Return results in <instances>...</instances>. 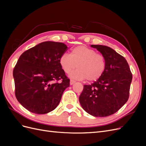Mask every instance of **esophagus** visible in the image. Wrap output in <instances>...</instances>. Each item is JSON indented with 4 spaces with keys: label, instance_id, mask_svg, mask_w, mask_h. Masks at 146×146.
I'll return each mask as SVG.
<instances>
[{
    "label": "esophagus",
    "instance_id": "obj_1",
    "mask_svg": "<svg viewBox=\"0 0 146 146\" xmlns=\"http://www.w3.org/2000/svg\"><path fill=\"white\" fill-rule=\"evenodd\" d=\"M75 83H76V82H75V81L73 80H70V85H72L73 84H74Z\"/></svg>",
    "mask_w": 146,
    "mask_h": 146
}]
</instances>
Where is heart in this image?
I'll return each instance as SVG.
<instances>
[{
  "label": "heart",
  "instance_id": "obj_1",
  "mask_svg": "<svg viewBox=\"0 0 146 146\" xmlns=\"http://www.w3.org/2000/svg\"><path fill=\"white\" fill-rule=\"evenodd\" d=\"M59 63L66 74H69L76 67L78 68L70 74V78L76 80L87 78L89 82L98 80L106 69L104 56L85 46L72 48L70 54L64 53L61 55Z\"/></svg>",
  "mask_w": 146,
  "mask_h": 146
}]
</instances>
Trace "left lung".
Listing matches in <instances>:
<instances>
[{
    "instance_id": "obj_1",
    "label": "left lung",
    "mask_w": 146,
    "mask_h": 146,
    "mask_svg": "<svg viewBox=\"0 0 146 146\" xmlns=\"http://www.w3.org/2000/svg\"><path fill=\"white\" fill-rule=\"evenodd\" d=\"M91 47L104 56L106 69L98 80L84 85L79 102L91 115L108 116L117 112L129 99L132 74L124 57L113 48L103 45Z\"/></svg>"
}]
</instances>
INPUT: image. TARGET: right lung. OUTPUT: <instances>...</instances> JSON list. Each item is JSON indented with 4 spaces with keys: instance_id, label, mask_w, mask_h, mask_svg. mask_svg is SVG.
Wrapping results in <instances>:
<instances>
[{
    "instance_id": "1",
    "label": "right lung",
    "mask_w": 146,
    "mask_h": 146,
    "mask_svg": "<svg viewBox=\"0 0 146 146\" xmlns=\"http://www.w3.org/2000/svg\"><path fill=\"white\" fill-rule=\"evenodd\" d=\"M67 48L62 42L45 41L20 56L13 73L15 95L30 112L42 114L53 111L69 86L70 80L59 63Z\"/></svg>"
}]
</instances>
